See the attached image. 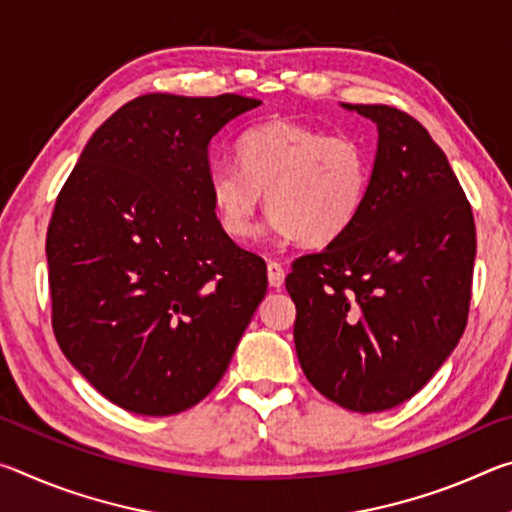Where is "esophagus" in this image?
<instances>
[{
    "instance_id": "1",
    "label": "esophagus",
    "mask_w": 512,
    "mask_h": 512,
    "mask_svg": "<svg viewBox=\"0 0 512 512\" xmlns=\"http://www.w3.org/2000/svg\"><path fill=\"white\" fill-rule=\"evenodd\" d=\"M268 284H271L273 289H280L284 284V268L277 264V262H268Z\"/></svg>"
}]
</instances>
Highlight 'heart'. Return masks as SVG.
Segmentation results:
<instances>
[{
    "label": "heart",
    "instance_id": "obj_1",
    "mask_svg": "<svg viewBox=\"0 0 512 512\" xmlns=\"http://www.w3.org/2000/svg\"><path fill=\"white\" fill-rule=\"evenodd\" d=\"M237 160L239 167L219 164L207 178L216 219L235 239L253 232L262 194L273 235L305 246L345 235L366 203L370 155L350 135L273 119L239 137Z\"/></svg>",
    "mask_w": 512,
    "mask_h": 512
}]
</instances>
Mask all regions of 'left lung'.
Instances as JSON below:
<instances>
[{
	"label": "left lung",
	"mask_w": 512,
	"mask_h": 512,
	"mask_svg": "<svg viewBox=\"0 0 512 512\" xmlns=\"http://www.w3.org/2000/svg\"><path fill=\"white\" fill-rule=\"evenodd\" d=\"M377 126L363 210L339 239L293 262V341L318 393L377 413L413 397L461 341L476 230L443 149L391 106L341 103Z\"/></svg>",
	"instance_id": "8db88e82"
}]
</instances>
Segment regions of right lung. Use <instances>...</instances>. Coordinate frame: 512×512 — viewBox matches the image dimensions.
I'll return each mask as SVG.
<instances>
[{"instance_id": "1", "label": "right lung", "mask_w": 512, "mask_h": 512, "mask_svg": "<svg viewBox=\"0 0 512 512\" xmlns=\"http://www.w3.org/2000/svg\"><path fill=\"white\" fill-rule=\"evenodd\" d=\"M259 99L144 94L94 131L47 230L51 323L121 409L173 415L219 384L266 296L216 219L210 144Z\"/></svg>"}]
</instances>
